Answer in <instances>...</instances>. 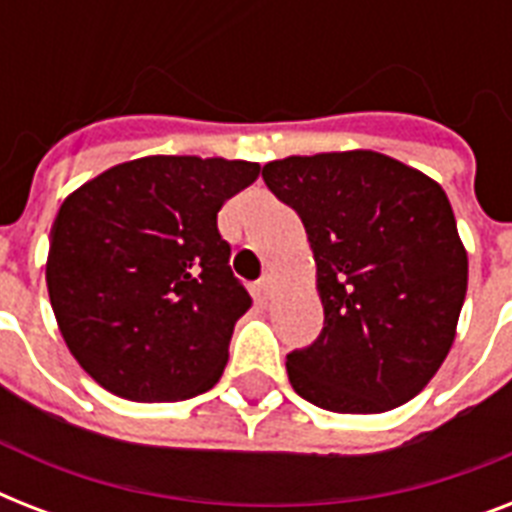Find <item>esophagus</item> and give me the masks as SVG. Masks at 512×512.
<instances>
[{
	"instance_id": "obj_1",
	"label": "esophagus",
	"mask_w": 512,
	"mask_h": 512,
	"mask_svg": "<svg viewBox=\"0 0 512 512\" xmlns=\"http://www.w3.org/2000/svg\"><path fill=\"white\" fill-rule=\"evenodd\" d=\"M273 284H276V279H273V271H265L263 279L257 281V287H260V292H263L265 297L273 295Z\"/></svg>"
}]
</instances>
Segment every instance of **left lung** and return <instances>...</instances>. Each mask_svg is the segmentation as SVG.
I'll return each mask as SVG.
<instances>
[{"label":"left lung","mask_w":512,"mask_h":512,"mask_svg":"<svg viewBox=\"0 0 512 512\" xmlns=\"http://www.w3.org/2000/svg\"><path fill=\"white\" fill-rule=\"evenodd\" d=\"M263 180L303 220L324 305L319 340L287 356L292 388L340 414L406 404L444 364L468 292L444 188L377 151L287 156Z\"/></svg>","instance_id":"1"}]
</instances>
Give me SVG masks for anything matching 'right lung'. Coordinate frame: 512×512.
<instances>
[{"instance_id":"obj_1","label":"right lung","mask_w":512,"mask_h":512,"mask_svg":"<svg viewBox=\"0 0 512 512\" xmlns=\"http://www.w3.org/2000/svg\"><path fill=\"white\" fill-rule=\"evenodd\" d=\"M260 164L143 156L60 204L47 292L71 356L130 401H183L220 380L252 297L233 276L217 212Z\"/></svg>"}]
</instances>
